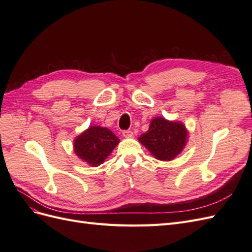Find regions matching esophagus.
<instances>
[{"label":"esophagus","mask_w":252,"mask_h":252,"mask_svg":"<svg viewBox=\"0 0 252 252\" xmlns=\"http://www.w3.org/2000/svg\"><path fill=\"white\" fill-rule=\"evenodd\" d=\"M123 136H125V138H131V136H133V132L131 130H123Z\"/></svg>","instance_id":"1"}]
</instances>
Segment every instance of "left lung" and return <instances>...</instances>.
<instances>
[{
    "mask_svg": "<svg viewBox=\"0 0 252 252\" xmlns=\"http://www.w3.org/2000/svg\"><path fill=\"white\" fill-rule=\"evenodd\" d=\"M186 138L187 131L183 124L156 118L151 121L148 131L143 133L139 141L158 159L170 161L184 148Z\"/></svg>",
    "mask_w": 252,
    "mask_h": 252,
    "instance_id": "1",
    "label": "left lung"
}]
</instances>
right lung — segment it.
<instances>
[{
	"label": "right lung",
	"mask_w": 252,
	"mask_h": 252,
	"mask_svg": "<svg viewBox=\"0 0 252 252\" xmlns=\"http://www.w3.org/2000/svg\"><path fill=\"white\" fill-rule=\"evenodd\" d=\"M118 136L108 128L91 126L74 141L77 156L90 166L101 165L119 144Z\"/></svg>",
	"instance_id": "right-lung-1"
}]
</instances>
